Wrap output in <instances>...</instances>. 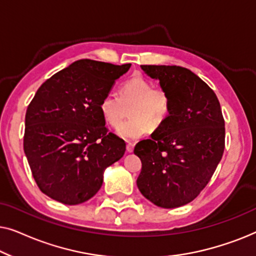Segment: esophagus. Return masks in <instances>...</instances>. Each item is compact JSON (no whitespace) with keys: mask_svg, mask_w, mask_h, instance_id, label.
Wrapping results in <instances>:
<instances>
[{"mask_svg":"<svg viewBox=\"0 0 256 256\" xmlns=\"http://www.w3.org/2000/svg\"><path fill=\"white\" fill-rule=\"evenodd\" d=\"M134 150V144L132 143H127V152H132Z\"/></svg>","mask_w":256,"mask_h":256,"instance_id":"esophagus-1","label":"esophagus"}]
</instances>
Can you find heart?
Masks as SVG:
<instances>
[{
	"instance_id": "1",
	"label": "heart",
	"mask_w": 256,
	"mask_h": 256,
	"mask_svg": "<svg viewBox=\"0 0 256 256\" xmlns=\"http://www.w3.org/2000/svg\"><path fill=\"white\" fill-rule=\"evenodd\" d=\"M170 96L163 87L152 86L142 76H132L120 88V98L108 93L100 101V112L110 127L118 128L130 110L132 118L118 128L124 140H136L146 129L157 130L170 115Z\"/></svg>"
}]
</instances>
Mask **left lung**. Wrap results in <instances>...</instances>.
Here are the masks:
<instances>
[{
    "instance_id": "obj_1",
    "label": "left lung",
    "mask_w": 256,
    "mask_h": 256,
    "mask_svg": "<svg viewBox=\"0 0 256 256\" xmlns=\"http://www.w3.org/2000/svg\"><path fill=\"white\" fill-rule=\"evenodd\" d=\"M169 93L170 115L134 154L142 169L136 184L144 197L164 208L194 200L211 180L225 149V120L216 93L190 70L141 65Z\"/></svg>"
}]
</instances>
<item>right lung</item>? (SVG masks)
<instances>
[{"label": "right lung", "mask_w": 256, "mask_h": 256, "mask_svg": "<svg viewBox=\"0 0 256 256\" xmlns=\"http://www.w3.org/2000/svg\"><path fill=\"white\" fill-rule=\"evenodd\" d=\"M132 64L80 59L42 84L26 114L23 146L40 190L76 205L100 190L126 143L108 132L100 101Z\"/></svg>", "instance_id": "right-lung-1"}]
</instances>
